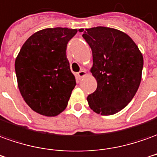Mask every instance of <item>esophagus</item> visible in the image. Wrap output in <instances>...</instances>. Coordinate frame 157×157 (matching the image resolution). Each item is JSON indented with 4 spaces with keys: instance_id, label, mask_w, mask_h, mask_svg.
<instances>
[{
    "instance_id": "34e87169",
    "label": "esophagus",
    "mask_w": 157,
    "mask_h": 157,
    "mask_svg": "<svg viewBox=\"0 0 157 157\" xmlns=\"http://www.w3.org/2000/svg\"><path fill=\"white\" fill-rule=\"evenodd\" d=\"M86 75V71L82 70V71H79L78 73H77V77H78L79 79H82V77H84V76H85Z\"/></svg>"
}]
</instances>
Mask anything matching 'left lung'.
<instances>
[{"mask_svg":"<svg viewBox=\"0 0 157 157\" xmlns=\"http://www.w3.org/2000/svg\"><path fill=\"white\" fill-rule=\"evenodd\" d=\"M79 31L92 49L91 72L98 84L86 98L89 107L102 116L114 115L125 108L138 91L143 55L132 38L118 29L98 26Z\"/></svg>","mask_w":157,"mask_h":157,"instance_id":"left-lung-1","label":"left lung"}]
</instances>
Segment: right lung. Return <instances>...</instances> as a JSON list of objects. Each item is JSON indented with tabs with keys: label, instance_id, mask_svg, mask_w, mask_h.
<instances>
[{
	"label": "right lung",
	"instance_id": "obj_1",
	"mask_svg": "<svg viewBox=\"0 0 157 157\" xmlns=\"http://www.w3.org/2000/svg\"><path fill=\"white\" fill-rule=\"evenodd\" d=\"M76 29L48 28L29 37L15 60L17 86L36 112L56 117L66 108L75 84L66 56Z\"/></svg>",
	"mask_w": 157,
	"mask_h": 157
}]
</instances>
